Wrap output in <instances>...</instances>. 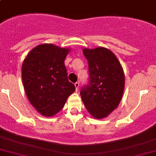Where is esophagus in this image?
I'll return each instance as SVG.
<instances>
[{"mask_svg":"<svg viewBox=\"0 0 156 156\" xmlns=\"http://www.w3.org/2000/svg\"><path fill=\"white\" fill-rule=\"evenodd\" d=\"M75 87H76V91L78 92V90H79V87H80V83L79 82H76L75 83Z\"/></svg>","mask_w":156,"mask_h":156,"instance_id":"34e87169","label":"esophagus"}]
</instances>
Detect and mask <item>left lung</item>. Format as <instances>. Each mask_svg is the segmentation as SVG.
<instances>
[{
    "label": "left lung",
    "mask_w": 156,
    "mask_h": 156,
    "mask_svg": "<svg viewBox=\"0 0 156 156\" xmlns=\"http://www.w3.org/2000/svg\"><path fill=\"white\" fill-rule=\"evenodd\" d=\"M88 63L89 82L80 90L81 99L96 119L105 118L116 108L122 99L125 77L115 55L106 48H83Z\"/></svg>",
    "instance_id": "obj_1"
}]
</instances>
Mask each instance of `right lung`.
Returning <instances> with one entry per match:
<instances>
[{
  "label": "right lung",
  "mask_w": 156,
  "mask_h": 156,
  "mask_svg": "<svg viewBox=\"0 0 156 156\" xmlns=\"http://www.w3.org/2000/svg\"><path fill=\"white\" fill-rule=\"evenodd\" d=\"M69 48L43 44L31 50L21 69L23 84L30 104L42 115L59 112L76 90L69 82L64 59Z\"/></svg>",
  "instance_id": "1"
}]
</instances>
